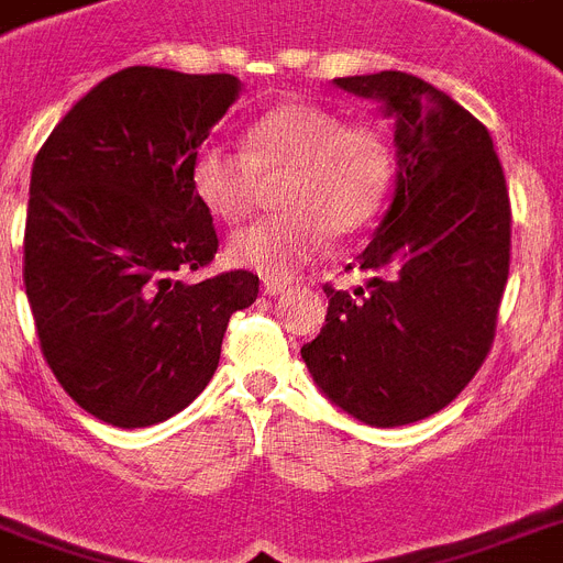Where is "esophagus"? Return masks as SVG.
<instances>
[{
    "label": "esophagus",
    "mask_w": 563,
    "mask_h": 563,
    "mask_svg": "<svg viewBox=\"0 0 563 563\" xmlns=\"http://www.w3.org/2000/svg\"><path fill=\"white\" fill-rule=\"evenodd\" d=\"M283 291H286V283L272 280V277H266V280H263V295L277 297V295H283Z\"/></svg>",
    "instance_id": "obj_1"
}]
</instances>
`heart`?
<instances>
[{
  "mask_svg": "<svg viewBox=\"0 0 563 563\" xmlns=\"http://www.w3.org/2000/svg\"><path fill=\"white\" fill-rule=\"evenodd\" d=\"M277 214L238 231L229 260L268 277H291L325 238H352L380 214L395 179V154L372 122L286 99L245 129L243 154L200 145L188 165L194 200L220 223L252 214L260 183H272Z\"/></svg>",
  "mask_w": 563,
  "mask_h": 563,
  "instance_id": "obj_1",
  "label": "heart"
}]
</instances>
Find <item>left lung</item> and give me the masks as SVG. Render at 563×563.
Here are the masks:
<instances>
[{"instance_id":"1","label":"left lung","mask_w":563,"mask_h":563,"mask_svg":"<svg viewBox=\"0 0 563 563\" xmlns=\"http://www.w3.org/2000/svg\"><path fill=\"white\" fill-rule=\"evenodd\" d=\"M334 85L395 117L398 186L357 254L369 280L325 283V325L300 354L343 412L404 427L452 404L493 346L509 277L507 179L489 131L434 85L404 70Z\"/></svg>"}]
</instances>
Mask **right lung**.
<instances>
[{
    "mask_svg": "<svg viewBox=\"0 0 563 563\" xmlns=\"http://www.w3.org/2000/svg\"><path fill=\"white\" fill-rule=\"evenodd\" d=\"M231 74L117 70L33 159L25 295L56 380L93 418L136 429L186 409L214 375L257 274H186L217 254L188 186L202 140L238 99Z\"/></svg>",
    "mask_w": 563,
    "mask_h": 563,
    "instance_id": "1",
    "label": "right lung"
}]
</instances>
